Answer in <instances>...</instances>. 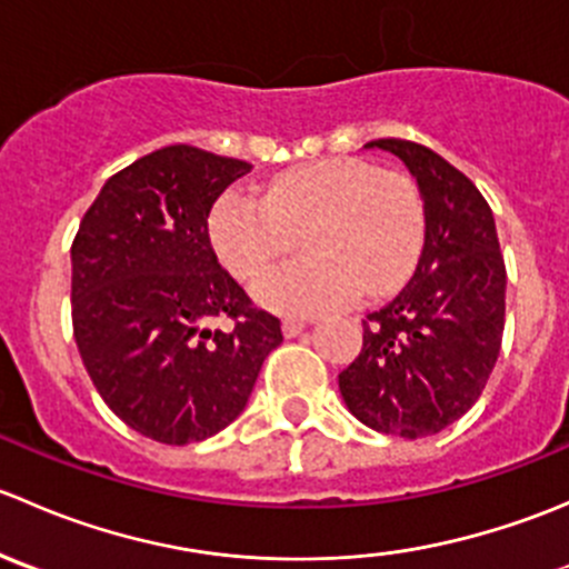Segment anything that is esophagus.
Masks as SVG:
<instances>
[{
    "label": "esophagus",
    "instance_id": "esophagus-1",
    "mask_svg": "<svg viewBox=\"0 0 569 569\" xmlns=\"http://www.w3.org/2000/svg\"><path fill=\"white\" fill-rule=\"evenodd\" d=\"M302 330H306V321H300V319H286L283 321V336L286 338H297Z\"/></svg>",
    "mask_w": 569,
    "mask_h": 569
}]
</instances>
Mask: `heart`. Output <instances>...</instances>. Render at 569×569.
Returning a JSON list of instances; mask_svg holds the SVG:
<instances>
[{"instance_id": "obj_1", "label": "heart", "mask_w": 569, "mask_h": 569, "mask_svg": "<svg viewBox=\"0 0 569 569\" xmlns=\"http://www.w3.org/2000/svg\"><path fill=\"white\" fill-rule=\"evenodd\" d=\"M209 237L239 280L258 278L302 237L308 258L263 274L252 297L274 313L311 317L410 278L423 244V200L399 170L319 159L274 176L263 200L239 189L222 194Z\"/></svg>"}]
</instances>
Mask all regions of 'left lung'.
Returning a JSON list of instances; mask_svg holds the SVG:
<instances>
[{"mask_svg":"<svg viewBox=\"0 0 569 569\" xmlns=\"http://www.w3.org/2000/svg\"><path fill=\"white\" fill-rule=\"evenodd\" d=\"M405 162L423 200L410 283L363 321V349L338 375L343 405L386 435L427 438L473 407L501 352L507 269L479 189L432 148L371 140Z\"/></svg>","mask_w":569,"mask_h":569,"instance_id":"left-lung-1","label":"left lung"}]
</instances>
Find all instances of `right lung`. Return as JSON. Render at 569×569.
<instances>
[{
	"mask_svg": "<svg viewBox=\"0 0 569 569\" xmlns=\"http://www.w3.org/2000/svg\"><path fill=\"white\" fill-rule=\"evenodd\" d=\"M242 159L168 146L104 183L71 248L73 338L109 410L168 446L242 416L280 321L220 267L209 211ZM233 318L231 331H211Z\"/></svg>",
	"mask_w": 569,
	"mask_h": 569,
	"instance_id": "obj_1",
	"label": "right lung"
}]
</instances>
